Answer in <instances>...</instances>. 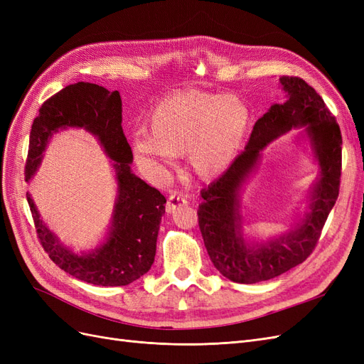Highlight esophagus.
<instances>
[{
	"label": "esophagus",
	"instance_id": "obj_1",
	"mask_svg": "<svg viewBox=\"0 0 364 364\" xmlns=\"http://www.w3.org/2000/svg\"><path fill=\"white\" fill-rule=\"evenodd\" d=\"M185 205H188V200H186L182 194L173 193V194L168 197L167 205H165V211L171 214V213L176 211V209L181 208V206H185Z\"/></svg>",
	"mask_w": 364,
	"mask_h": 364
}]
</instances>
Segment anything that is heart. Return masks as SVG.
Listing matches in <instances>:
<instances>
[{
    "mask_svg": "<svg viewBox=\"0 0 364 364\" xmlns=\"http://www.w3.org/2000/svg\"><path fill=\"white\" fill-rule=\"evenodd\" d=\"M250 111L234 94L182 91L167 95L147 117V134L134 141L139 161L161 165L186 156L202 179L222 174L243 146Z\"/></svg>",
    "mask_w": 364,
    "mask_h": 364,
    "instance_id": "1",
    "label": "heart"
}]
</instances>
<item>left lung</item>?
Returning a JSON list of instances; mask_svg holds the SVG:
<instances>
[{
  "instance_id": "8db88e82",
  "label": "left lung",
  "mask_w": 364,
  "mask_h": 364,
  "mask_svg": "<svg viewBox=\"0 0 364 364\" xmlns=\"http://www.w3.org/2000/svg\"><path fill=\"white\" fill-rule=\"evenodd\" d=\"M285 102L269 107L253 126L249 142L230 167L208 188L197 209L208 255L225 278L240 284L269 281L299 266L311 255L326 218L338 197L341 134L322 97L301 77L282 75ZM293 127H305L321 164V179L314 191L311 211L284 237L249 247L240 235L237 191L259 157V150Z\"/></svg>"
}]
</instances>
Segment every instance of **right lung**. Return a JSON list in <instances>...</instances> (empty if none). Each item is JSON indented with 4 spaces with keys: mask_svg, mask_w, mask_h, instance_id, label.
Listing matches in <instances>:
<instances>
[{
    "mask_svg": "<svg viewBox=\"0 0 364 364\" xmlns=\"http://www.w3.org/2000/svg\"><path fill=\"white\" fill-rule=\"evenodd\" d=\"M121 97L95 83L79 82L63 87L43 102L31 124L26 181L38 170L42 153L53 134L65 127H85L102 142L107 156L115 161L118 199L114 223L106 243L87 255L65 249L42 223L31 197L27 202L39 243L58 267L74 278L102 287H119L146 274L156 253V238L165 213V197L130 171L134 159L124 136Z\"/></svg>",
    "mask_w": 364,
    "mask_h": 364,
    "instance_id": "add662e5",
    "label": "right lung"
}]
</instances>
